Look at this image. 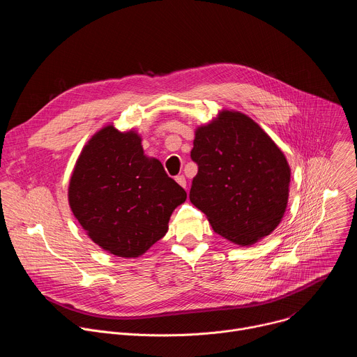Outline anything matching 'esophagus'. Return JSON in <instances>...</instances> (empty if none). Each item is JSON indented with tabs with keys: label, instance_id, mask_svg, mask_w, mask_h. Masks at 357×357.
Segmentation results:
<instances>
[{
	"label": "esophagus",
	"instance_id": "34e87169",
	"mask_svg": "<svg viewBox=\"0 0 357 357\" xmlns=\"http://www.w3.org/2000/svg\"><path fill=\"white\" fill-rule=\"evenodd\" d=\"M175 181L182 186V188H185L186 189V178L183 176V175H179V176H176L175 178Z\"/></svg>",
	"mask_w": 357,
	"mask_h": 357
}]
</instances>
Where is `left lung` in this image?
Returning a JSON list of instances; mask_svg holds the SVG:
<instances>
[{"instance_id":"8db88e82","label":"left lung","mask_w":357,"mask_h":357,"mask_svg":"<svg viewBox=\"0 0 357 357\" xmlns=\"http://www.w3.org/2000/svg\"><path fill=\"white\" fill-rule=\"evenodd\" d=\"M190 158L197 174L189 199L218 234L251 245L281 223L291 169L284 152L248 116L223 110L197 127Z\"/></svg>"}]
</instances>
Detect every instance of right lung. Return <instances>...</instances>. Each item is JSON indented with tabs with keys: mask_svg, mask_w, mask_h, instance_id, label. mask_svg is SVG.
I'll use <instances>...</instances> for the list:
<instances>
[{
	"mask_svg": "<svg viewBox=\"0 0 357 357\" xmlns=\"http://www.w3.org/2000/svg\"><path fill=\"white\" fill-rule=\"evenodd\" d=\"M68 199L97 245L117 257L135 259L165 236L186 192L157 158L144 154L138 132L109 124L83 146Z\"/></svg>",
	"mask_w": 357,
	"mask_h": 357,
	"instance_id": "right-lung-1",
	"label": "right lung"
}]
</instances>
